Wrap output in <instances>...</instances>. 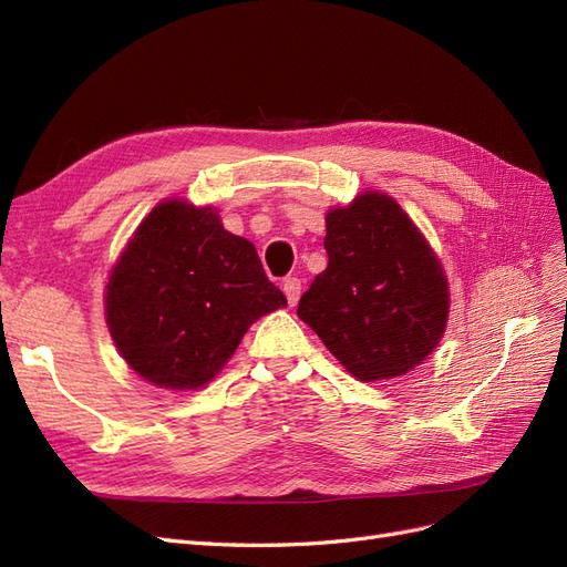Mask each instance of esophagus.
<instances>
[{
    "instance_id": "esophagus-1",
    "label": "esophagus",
    "mask_w": 567,
    "mask_h": 567,
    "mask_svg": "<svg viewBox=\"0 0 567 567\" xmlns=\"http://www.w3.org/2000/svg\"><path fill=\"white\" fill-rule=\"evenodd\" d=\"M281 288H284V293H286V300H288V305L293 307V305L300 300V290H302V284H300V279H298V277H288V279H284Z\"/></svg>"
}]
</instances>
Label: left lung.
Segmentation results:
<instances>
[{"label":"left lung","instance_id":"8db88e82","mask_svg":"<svg viewBox=\"0 0 567 567\" xmlns=\"http://www.w3.org/2000/svg\"><path fill=\"white\" fill-rule=\"evenodd\" d=\"M329 267L300 298L298 317L354 379H398L447 329L444 269L409 215L385 194H362L326 215Z\"/></svg>","mask_w":567,"mask_h":567}]
</instances>
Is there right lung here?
<instances>
[{"mask_svg":"<svg viewBox=\"0 0 567 567\" xmlns=\"http://www.w3.org/2000/svg\"><path fill=\"white\" fill-rule=\"evenodd\" d=\"M286 307L250 241L213 208L156 205L136 227L106 286L117 352L144 381L196 390L221 371L248 326Z\"/></svg>","mask_w":567,"mask_h":567,"instance_id":"1","label":"right lung"}]
</instances>
